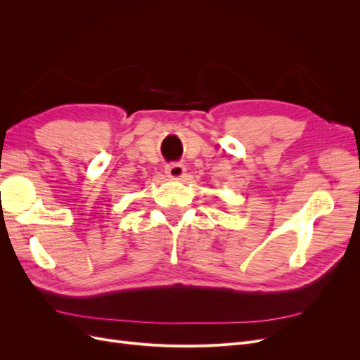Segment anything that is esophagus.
<instances>
[{
  "instance_id": "1",
  "label": "esophagus",
  "mask_w": 360,
  "mask_h": 360,
  "mask_svg": "<svg viewBox=\"0 0 360 360\" xmlns=\"http://www.w3.org/2000/svg\"><path fill=\"white\" fill-rule=\"evenodd\" d=\"M184 171H186V168H184L183 163H179V162L168 163V165L165 167V172L168 174V177H172V179L183 177Z\"/></svg>"
}]
</instances>
